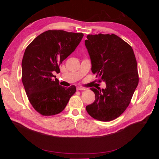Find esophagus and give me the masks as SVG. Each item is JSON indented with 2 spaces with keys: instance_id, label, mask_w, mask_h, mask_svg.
I'll use <instances>...</instances> for the list:
<instances>
[{
  "instance_id": "obj_1",
  "label": "esophagus",
  "mask_w": 159,
  "mask_h": 159,
  "mask_svg": "<svg viewBox=\"0 0 159 159\" xmlns=\"http://www.w3.org/2000/svg\"><path fill=\"white\" fill-rule=\"evenodd\" d=\"M85 88H81V87H78L77 88V90H78V91H80V90H85Z\"/></svg>"
}]
</instances>
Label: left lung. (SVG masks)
Here are the masks:
<instances>
[{
	"label": "left lung",
	"instance_id": "obj_1",
	"mask_svg": "<svg viewBox=\"0 0 159 159\" xmlns=\"http://www.w3.org/2000/svg\"><path fill=\"white\" fill-rule=\"evenodd\" d=\"M85 45L93 74L106 84L105 89L91 88L95 99L86 111L99 121H112L127 108L138 85L135 56L131 46L113 34H89Z\"/></svg>",
	"mask_w": 159,
	"mask_h": 159
}]
</instances>
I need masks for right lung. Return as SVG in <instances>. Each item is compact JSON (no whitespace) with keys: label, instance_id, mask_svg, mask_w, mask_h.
Instances as JSON below:
<instances>
[{"label":"right lung","instance_id":"add662e5","mask_svg":"<svg viewBox=\"0 0 159 159\" xmlns=\"http://www.w3.org/2000/svg\"><path fill=\"white\" fill-rule=\"evenodd\" d=\"M83 33L48 30L38 36L27 46L22 61V81L26 93L38 113L44 116L58 114L64 109L76 91L74 85H60L54 72L73 52Z\"/></svg>","mask_w":159,"mask_h":159}]
</instances>
